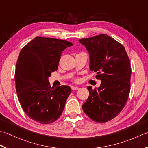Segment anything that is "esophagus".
Returning <instances> with one entry per match:
<instances>
[{"label":"esophagus","instance_id":"esophagus-1","mask_svg":"<svg viewBox=\"0 0 148 148\" xmlns=\"http://www.w3.org/2000/svg\"><path fill=\"white\" fill-rule=\"evenodd\" d=\"M80 88L78 87H77V86H71V89L72 90H78V89H79Z\"/></svg>","mask_w":148,"mask_h":148}]
</instances>
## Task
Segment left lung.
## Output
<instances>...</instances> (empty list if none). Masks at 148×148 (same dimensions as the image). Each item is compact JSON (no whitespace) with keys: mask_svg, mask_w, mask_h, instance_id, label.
Segmentation results:
<instances>
[{"mask_svg":"<svg viewBox=\"0 0 148 148\" xmlns=\"http://www.w3.org/2000/svg\"><path fill=\"white\" fill-rule=\"evenodd\" d=\"M89 54V69L101 81L100 86L87 87L89 96L82 108L97 123L116 117L123 110L130 91L131 66L123 45L107 34L78 40Z\"/></svg>","mask_w":148,"mask_h":148,"instance_id":"8db88e82","label":"left lung"}]
</instances>
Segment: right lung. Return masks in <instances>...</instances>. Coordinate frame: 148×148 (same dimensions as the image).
<instances>
[{
  "mask_svg": "<svg viewBox=\"0 0 148 148\" xmlns=\"http://www.w3.org/2000/svg\"><path fill=\"white\" fill-rule=\"evenodd\" d=\"M72 45L38 36L20 51L14 75L18 100L27 115L41 124L53 123L61 116L71 93L68 86L51 87L49 77L58 69L63 51Z\"/></svg>",
  "mask_w": 148,
  "mask_h": 148,
  "instance_id": "obj_1",
  "label": "right lung"
}]
</instances>
